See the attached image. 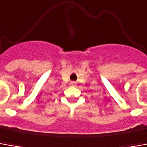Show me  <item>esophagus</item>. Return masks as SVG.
<instances>
[{"label":"esophagus","mask_w":147,"mask_h":147,"mask_svg":"<svg viewBox=\"0 0 147 147\" xmlns=\"http://www.w3.org/2000/svg\"><path fill=\"white\" fill-rule=\"evenodd\" d=\"M72 84H73V83H72Z\"/></svg>","instance_id":"esophagus-1"}]
</instances>
